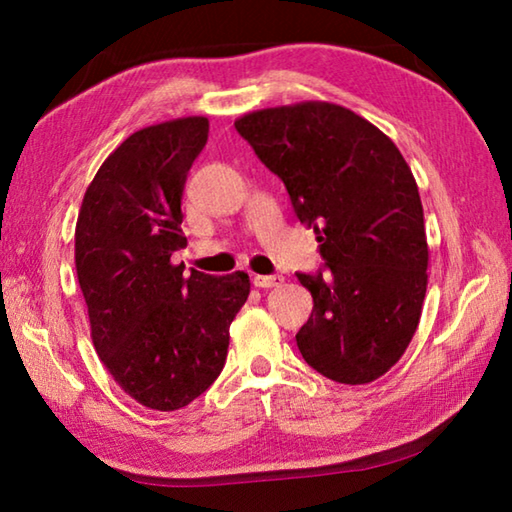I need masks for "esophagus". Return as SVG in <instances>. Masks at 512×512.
Segmentation results:
<instances>
[{"instance_id":"34e87169","label":"esophagus","mask_w":512,"mask_h":512,"mask_svg":"<svg viewBox=\"0 0 512 512\" xmlns=\"http://www.w3.org/2000/svg\"><path fill=\"white\" fill-rule=\"evenodd\" d=\"M284 282L282 275H255L253 277V284L259 289H273V287H280Z\"/></svg>"}]
</instances>
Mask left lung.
Segmentation results:
<instances>
[{
	"mask_svg": "<svg viewBox=\"0 0 512 512\" xmlns=\"http://www.w3.org/2000/svg\"><path fill=\"white\" fill-rule=\"evenodd\" d=\"M314 228L323 266L296 273L314 311L296 334L311 368L368 384L409 348L427 293V235L418 185L388 137L334 103L268 108L235 121Z\"/></svg>",
	"mask_w": 512,
	"mask_h": 512,
	"instance_id": "left-lung-1",
	"label": "left lung"
}]
</instances>
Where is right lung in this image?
Returning a JSON list of instances; mask_svg holds the SVG:
<instances>
[{
  "mask_svg": "<svg viewBox=\"0 0 512 512\" xmlns=\"http://www.w3.org/2000/svg\"><path fill=\"white\" fill-rule=\"evenodd\" d=\"M210 133L205 117L164 121L121 142L85 192L76 273L92 341L117 384L155 411L194 402L221 375L230 323L244 307V271L173 266L187 173Z\"/></svg>",
  "mask_w": 512,
  "mask_h": 512,
  "instance_id": "obj_1",
  "label": "right lung"
}]
</instances>
